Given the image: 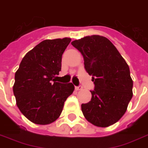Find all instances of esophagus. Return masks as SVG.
I'll list each match as a JSON object with an SVG mask.
<instances>
[{"instance_id": "34e87169", "label": "esophagus", "mask_w": 148, "mask_h": 148, "mask_svg": "<svg viewBox=\"0 0 148 148\" xmlns=\"http://www.w3.org/2000/svg\"><path fill=\"white\" fill-rule=\"evenodd\" d=\"M75 89L76 90H83V86H75Z\"/></svg>"}]
</instances>
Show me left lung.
<instances>
[{"mask_svg": "<svg viewBox=\"0 0 148 148\" xmlns=\"http://www.w3.org/2000/svg\"><path fill=\"white\" fill-rule=\"evenodd\" d=\"M71 44L83 55L85 69L95 85L90 101L81 105L83 115L93 125L108 127L123 117L133 97L129 65L104 36H84Z\"/></svg>", "mask_w": 148, "mask_h": 148, "instance_id": "obj_1", "label": "left lung"}]
</instances>
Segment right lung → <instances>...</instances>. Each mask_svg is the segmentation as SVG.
<instances>
[{
	"label": "right lung",
	"instance_id": "1",
	"mask_svg": "<svg viewBox=\"0 0 148 148\" xmlns=\"http://www.w3.org/2000/svg\"><path fill=\"white\" fill-rule=\"evenodd\" d=\"M70 42L69 37L42 41L25 54L15 73L13 92L16 104L35 124L47 125L57 120L74 91L72 83L55 82L62 69V54Z\"/></svg>",
	"mask_w": 148,
	"mask_h": 148
}]
</instances>
